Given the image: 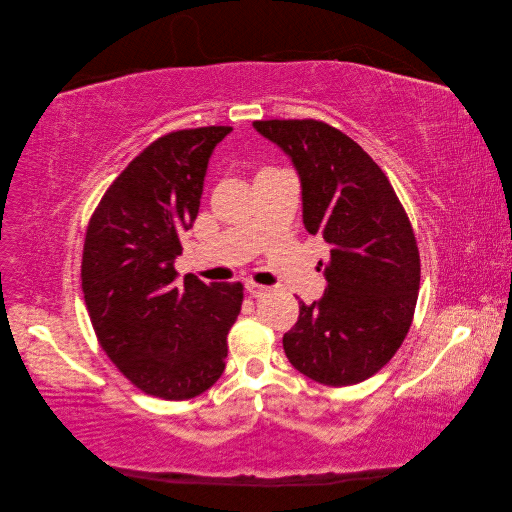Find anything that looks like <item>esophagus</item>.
Returning <instances> with one entry per match:
<instances>
[{"label":"esophagus","mask_w":512,"mask_h":512,"mask_svg":"<svg viewBox=\"0 0 512 512\" xmlns=\"http://www.w3.org/2000/svg\"><path fill=\"white\" fill-rule=\"evenodd\" d=\"M247 292L252 294V297H265V294L269 292V288L267 286H260V284H256V282H247Z\"/></svg>","instance_id":"1"}]
</instances>
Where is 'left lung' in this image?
I'll return each instance as SVG.
<instances>
[{
    "label": "left lung",
    "instance_id": "8db88e82",
    "mask_svg": "<svg viewBox=\"0 0 512 512\" xmlns=\"http://www.w3.org/2000/svg\"><path fill=\"white\" fill-rule=\"evenodd\" d=\"M254 128L292 158L303 224L331 247L324 297L301 303L284 335L288 361L320 384H359L393 359L414 318L421 256L408 213L382 168L342 130L318 119Z\"/></svg>",
    "mask_w": 512,
    "mask_h": 512
}]
</instances>
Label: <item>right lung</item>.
Wrapping results in <instances>:
<instances>
[{"mask_svg": "<svg viewBox=\"0 0 512 512\" xmlns=\"http://www.w3.org/2000/svg\"><path fill=\"white\" fill-rule=\"evenodd\" d=\"M230 126L160 136L108 185L85 232L81 282L102 350L136 389L185 401L218 382L243 284L177 282L181 235L200 207L211 151Z\"/></svg>", "mask_w": 512, "mask_h": 512, "instance_id": "1", "label": "right lung"}]
</instances>
